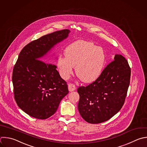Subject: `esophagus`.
Instances as JSON below:
<instances>
[{
  "instance_id": "esophagus-1",
  "label": "esophagus",
  "mask_w": 147,
  "mask_h": 147,
  "mask_svg": "<svg viewBox=\"0 0 147 147\" xmlns=\"http://www.w3.org/2000/svg\"><path fill=\"white\" fill-rule=\"evenodd\" d=\"M76 89V86L73 83L68 84V90L69 91H73Z\"/></svg>"
}]
</instances>
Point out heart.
Segmentation results:
<instances>
[{
    "instance_id": "heart-1",
    "label": "heart",
    "mask_w": 147,
    "mask_h": 147,
    "mask_svg": "<svg viewBox=\"0 0 147 147\" xmlns=\"http://www.w3.org/2000/svg\"><path fill=\"white\" fill-rule=\"evenodd\" d=\"M65 56H60L57 67L62 78L67 79L76 65V73L80 79L86 83L96 80L101 74L106 61L103 49L94 43L79 40L68 45Z\"/></svg>"
}]
</instances>
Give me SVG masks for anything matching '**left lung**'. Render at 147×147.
I'll use <instances>...</instances> for the list:
<instances>
[{
  "mask_svg": "<svg viewBox=\"0 0 147 147\" xmlns=\"http://www.w3.org/2000/svg\"><path fill=\"white\" fill-rule=\"evenodd\" d=\"M130 73L127 60L116 55L95 81L86 87L80 86L77 91L82 117L88 123H99L116 114L124 104Z\"/></svg>",
  "mask_w": 147,
  "mask_h": 147,
  "instance_id": "obj_1",
  "label": "left lung"
}]
</instances>
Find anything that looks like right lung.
<instances>
[{
	"mask_svg": "<svg viewBox=\"0 0 147 147\" xmlns=\"http://www.w3.org/2000/svg\"><path fill=\"white\" fill-rule=\"evenodd\" d=\"M69 32L68 29L59 30L32 41L22 49L14 65V99L20 109L34 118L45 119L51 117L69 92L57 66L40 60L51 61L49 51L66 38Z\"/></svg>",
	"mask_w": 147,
	"mask_h": 147,
	"instance_id": "add662e5",
	"label": "right lung"
}]
</instances>
